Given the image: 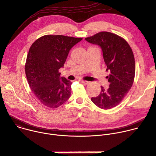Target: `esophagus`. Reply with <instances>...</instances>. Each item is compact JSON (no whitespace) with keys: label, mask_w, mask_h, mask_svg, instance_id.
Instances as JSON below:
<instances>
[{"label":"esophagus","mask_w":156,"mask_h":156,"mask_svg":"<svg viewBox=\"0 0 156 156\" xmlns=\"http://www.w3.org/2000/svg\"><path fill=\"white\" fill-rule=\"evenodd\" d=\"M82 82L83 84H84V85H89L90 83V82L89 81H85V80H82Z\"/></svg>","instance_id":"34e87169"}]
</instances>
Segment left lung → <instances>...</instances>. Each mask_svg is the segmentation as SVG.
I'll use <instances>...</instances> for the list:
<instances>
[{"instance_id":"obj_1","label":"left lung","mask_w":156,"mask_h":156,"mask_svg":"<svg viewBox=\"0 0 156 156\" xmlns=\"http://www.w3.org/2000/svg\"><path fill=\"white\" fill-rule=\"evenodd\" d=\"M88 42L99 45L109 75V87L101 91L91 101L99 108L109 109L119 105L130 89L135 76V59L129 44L119 35L101 32L85 39Z\"/></svg>"}]
</instances>
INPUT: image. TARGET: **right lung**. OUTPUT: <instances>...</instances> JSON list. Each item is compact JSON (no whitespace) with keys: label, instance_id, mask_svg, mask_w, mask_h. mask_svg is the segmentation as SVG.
Wrapping results in <instances>:
<instances>
[{"label":"right lung","instance_id":"add662e5","mask_svg":"<svg viewBox=\"0 0 156 156\" xmlns=\"http://www.w3.org/2000/svg\"><path fill=\"white\" fill-rule=\"evenodd\" d=\"M65 35H46L35 41L30 47L25 66L29 86L43 105L51 109L65 103L71 94L70 80L60 77L72 47L82 41Z\"/></svg>","mask_w":156,"mask_h":156}]
</instances>
